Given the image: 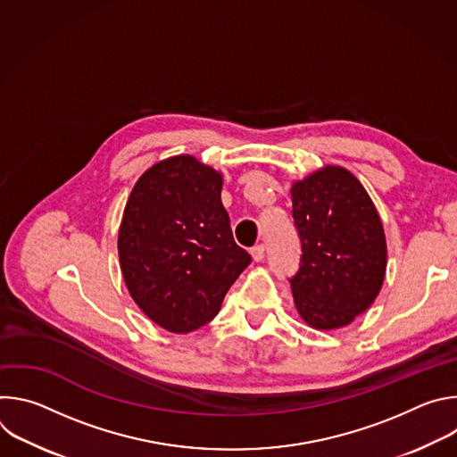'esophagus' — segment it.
I'll list each match as a JSON object with an SVG mask.
<instances>
[{
  "label": "esophagus",
  "mask_w": 457,
  "mask_h": 457,
  "mask_svg": "<svg viewBox=\"0 0 457 457\" xmlns=\"http://www.w3.org/2000/svg\"><path fill=\"white\" fill-rule=\"evenodd\" d=\"M251 256H253V260H254V262H262V260H264V256H266V247H264L262 244H258V245H254V247L251 249Z\"/></svg>",
  "instance_id": "esophagus-1"
}]
</instances>
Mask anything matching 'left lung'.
<instances>
[{"label": "left lung", "mask_w": 457, "mask_h": 457, "mask_svg": "<svg viewBox=\"0 0 457 457\" xmlns=\"http://www.w3.org/2000/svg\"><path fill=\"white\" fill-rule=\"evenodd\" d=\"M293 219L302 242L300 270L289 280L300 318L335 331L365 312L381 291L386 240L363 184L328 164L291 186Z\"/></svg>", "instance_id": "8db88e82"}]
</instances>
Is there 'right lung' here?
<instances>
[{
	"label": "right lung",
	"instance_id": "obj_1",
	"mask_svg": "<svg viewBox=\"0 0 457 457\" xmlns=\"http://www.w3.org/2000/svg\"><path fill=\"white\" fill-rule=\"evenodd\" d=\"M222 173L193 155L155 162L122 212L117 251L124 284L159 328L186 335L208 323L251 264L222 206Z\"/></svg>",
	"mask_w": 457,
	"mask_h": 457
}]
</instances>
